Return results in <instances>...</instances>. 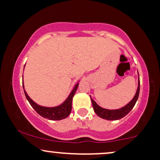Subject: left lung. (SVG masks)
<instances>
[{
	"instance_id": "obj_1",
	"label": "left lung",
	"mask_w": 160,
	"mask_h": 160,
	"mask_svg": "<svg viewBox=\"0 0 160 160\" xmlns=\"http://www.w3.org/2000/svg\"><path fill=\"white\" fill-rule=\"evenodd\" d=\"M138 77H139V73H138ZM139 93H140V77L138 78V87L137 92L134 95V98H132V100L130 101L129 103H128L124 107L120 108L118 109H104V108L101 107L100 106L97 104L96 102L92 99L90 96L91 101H92L93 109L94 112L96 113V115L99 116V117L103 118V119L108 120V121H117V120L121 119V118H123L124 116H126L129 112L133 109V107L135 105V103L138 101Z\"/></svg>"
}]
</instances>
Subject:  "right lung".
<instances>
[{
	"mask_svg": "<svg viewBox=\"0 0 160 160\" xmlns=\"http://www.w3.org/2000/svg\"><path fill=\"white\" fill-rule=\"evenodd\" d=\"M78 84L77 83L72 89L71 92L70 93L69 96L68 97L67 99L64 101L62 104H60L57 107H42V106L38 105L37 103L34 102L32 98L28 96L26 90H24V85L22 84L24 90V93L26 95L27 100L32 106L33 109L39 114V115L42 116L44 118H48V120H51V121H59V120L65 119L67 117L69 116L72 109V97L74 96L75 93L77 90Z\"/></svg>",
	"mask_w": 160,
	"mask_h": 160,
	"instance_id": "obj_1",
	"label": "right lung"
}]
</instances>
